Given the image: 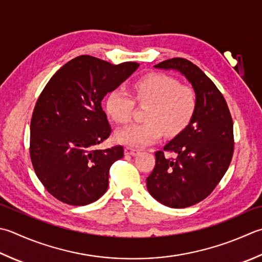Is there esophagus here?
Listing matches in <instances>:
<instances>
[{
	"label": "esophagus",
	"instance_id": "obj_1",
	"mask_svg": "<svg viewBox=\"0 0 262 262\" xmlns=\"http://www.w3.org/2000/svg\"><path fill=\"white\" fill-rule=\"evenodd\" d=\"M140 153V151L136 150V148H133V147H126L125 148V155L126 156H136Z\"/></svg>",
	"mask_w": 262,
	"mask_h": 262
}]
</instances>
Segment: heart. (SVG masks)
<instances>
[{"mask_svg":"<svg viewBox=\"0 0 262 262\" xmlns=\"http://www.w3.org/2000/svg\"><path fill=\"white\" fill-rule=\"evenodd\" d=\"M133 94L137 103L147 104L146 121L117 130V142L128 146L151 144L163 132L168 136L177 135L189 124L196 107V95L192 87L181 85L178 79L166 74L151 73L141 77L133 84ZM105 107L116 122L126 124L132 118L134 100L124 90L116 89L107 94Z\"/></svg>","mask_w":262,"mask_h":262,"instance_id":"obj_1","label":"heart"}]
</instances>
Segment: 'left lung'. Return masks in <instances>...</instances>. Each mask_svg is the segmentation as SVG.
<instances>
[{
    "mask_svg": "<svg viewBox=\"0 0 262 262\" xmlns=\"http://www.w3.org/2000/svg\"><path fill=\"white\" fill-rule=\"evenodd\" d=\"M155 67L185 76L195 92L196 107L185 129L156 152L146 186L165 206L187 208L206 199L227 171L234 152L232 116L217 86L191 61L173 58ZM165 151H173L177 159Z\"/></svg>",
    "mask_w": 262,
    "mask_h": 262,
    "instance_id": "8db88e82",
    "label": "left lung"
}]
</instances>
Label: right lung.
I'll return each instance as SVG.
<instances>
[{
    "label": "right lung",
    "mask_w": 262,
    "mask_h": 262,
    "mask_svg": "<svg viewBox=\"0 0 262 262\" xmlns=\"http://www.w3.org/2000/svg\"><path fill=\"white\" fill-rule=\"evenodd\" d=\"M138 66L80 55L44 87L30 121L29 153L40 183L59 201L86 206L106 192L110 167L124 148L95 150L111 133L101 102Z\"/></svg>",
    "instance_id": "right-lung-1"
}]
</instances>
